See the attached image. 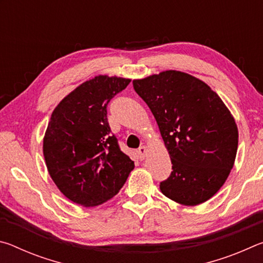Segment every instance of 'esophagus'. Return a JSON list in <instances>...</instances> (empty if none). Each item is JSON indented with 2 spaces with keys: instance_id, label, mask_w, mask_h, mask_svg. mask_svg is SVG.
I'll return each mask as SVG.
<instances>
[{
  "instance_id": "34e87169",
  "label": "esophagus",
  "mask_w": 263,
  "mask_h": 263,
  "mask_svg": "<svg viewBox=\"0 0 263 263\" xmlns=\"http://www.w3.org/2000/svg\"><path fill=\"white\" fill-rule=\"evenodd\" d=\"M137 153H138V157H139V159L144 160L146 157V153H147V148H146V146H140V147L138 148Z\"/></svg>"
}]
</instances>
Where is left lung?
<instances>
[{"mask_svg":"<svg viewBox=\"0 0 263 263\" xmlns=\"http://www.w3.org/2000/svg\"><path fill=\"white\" fill-rule=\"evenodd\" d=\"M133 88L152 111L173 163L161 193L182 205L206 202L237 155L238 127L228 106L205 82L180 70L133 80Z\"/></svg>","mask_w":263,"mask_h":263,"instance_id":"1","label":"left lung"}]
</instances>
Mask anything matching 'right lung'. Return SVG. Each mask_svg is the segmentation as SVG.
I'll return each mask as SVG.
<instances>
[{
    "mask_svg": "<svg viewBox=\"0 0 263 263\" xmlns=\"http://www.w3.org/2000/svg\"><path fill=\"white\" fill-rule=\"evenodd\" d=\"M131 82L99 75L80 84L53 110L43 141L48 174L62 194L90 208L114 197L135 162L111 133L106 106Z\"/></svg>",
    "mask_w": 263,
    "mask_h": 263,
    "instance_id": "add662e5",
    "label": "right lung"
}]
</instances>
